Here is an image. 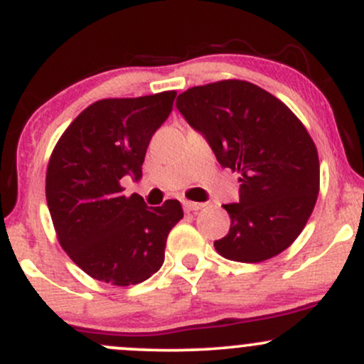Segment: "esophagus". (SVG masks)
<instances>
[{
    "instance_id": "34e87169",
    "label": "esophagus",
    "mask_w": 364,
    "mask_h": 364,
    "mask_svg": "<svg viewBox=\"0 0 364 364\" xmlns=\"http://www.w3.org/2000/svg\"><path fill=\"white\" fill-rule=\"evenodd\" d=\"M183 207H185V210L188 212H196L200 210V208H203V203H196V202H190V200H185V202H183Z\"/></svg>"
}]
</instances>
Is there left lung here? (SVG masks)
<instances>
[{
    "mask_svg": "<svg viewBox=\"0 0 364 364\" xmlns=\"http://www.w3.org/2000/svg\"><path fill=\"white\" fill-rule=\"evenodd\" d=\"M176 107L223 168L240 173V202L224 205L231 228L214 241L228 260L257 263L299 236L320 186L316 147L286 104L243 80L193 87Z\"/></svg>",
    "mask_w": 364,
    "mask_h": 364,
    "instance_id": "1",
    "label": "left lung"
}]
</instances>
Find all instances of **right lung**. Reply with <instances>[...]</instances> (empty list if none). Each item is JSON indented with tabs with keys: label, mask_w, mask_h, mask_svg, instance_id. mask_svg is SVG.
<instances>
[{
	"label": "right lung",
	"mask_w": 364,
	"mask_h": 364,
	"mask_svg": "<svg viewBox=\"0 0 364 364\" xmlns=\"http://www.w3.org/2000/svg\"><path fill=\"white\" fill-rule=\"evenodd\" d=\"M176 92L90 104L66 128L46 174V200L58 240L90 277L114 286L147 281L164 263L178 200L147 207L119 181L141 178L145 152L173 111Z\"/></svg>",
	"instance_id": "add662e5"
}]
</instances>
